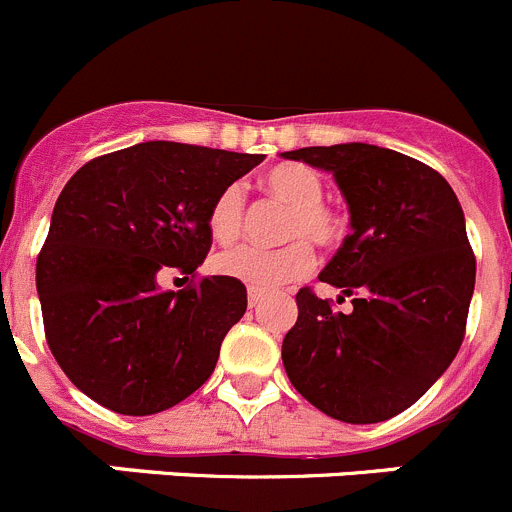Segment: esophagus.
Here are the masks:
<instances>
[{"instance_id": "34e87169", "label": "esophagus", "mask_w": 512, "mask_h": 512, "mask_svg": "<svg viewBox=\"0 0 512 512\" xmlns=\"http://www.w3.org/2000/svg\"><path fill=\"white\" fill-rule=\"evenodd\" d=\"M261 302H264V294L256 292V289H248V307L259 309Z\"/></svg>"}]
</instances>
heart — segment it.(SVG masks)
<instances>
[{"mask_svg": "<svg viewBox=\"0 0 512 512\" xmlns=\"http://www.w3.org/2000/svg\"><path fill=\"white\" fill-rule=\"evenodd\" d=\"M264 190L276 200L292 208L284 238L289 246L279 251L238 246L233 251L220 253L215 259V271L228 279H236L256 292H274L289 281L307 276L314 266L312 248L304 238L317 246H332L345 233V218L337 210L327 208L325 182L312 167L299 162H281L271 167L261 180ZM243 190L238 185H228L215 195L208 210V231L215 243H233L241 236L243 228Z\"/></svg>", "mask_w": 512, "mask_h": 512, "instance_id": "b5f03b06", "label": "heart"}]
</instances>
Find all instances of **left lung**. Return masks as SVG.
I'll return each instance as SVG.
<instances>
[{
    "instance_id": "1",
    "label": "left lung",
    "mask_w": 512,
    "mask_h": 512,
    "mask_svg": "<svg viewBox=\"0 0 512 512\" xmlns=\"http://www.w3.org/2000/svg\"><path fill=\"white\" fill-rule=\"evenodd\" d=\"M281 157L335 177L353 231L320 274L353 297V312L299 289L297 325L281 342L289 381L345 424L391 419L439 381L462 345L475 292L462 205L439 172L375 144Z\"/></svg>"
}]
</instances>
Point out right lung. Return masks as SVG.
<instances>
[{
  "label": "right lung",
  "instance_id": "1",
  "mask_svg": "<svg viewBox=\"0 0 512 512\" xmlns=\"http://www.w3.org/2000/svg\"><path fill=\"white\" fill-rule=\"evenodd\" d=\"M261 154L142 142L83 164L60 192L37 259V297L55 360L78 391L149 416L198 391L246 312V287L195 274L210 251L208 210Z\"/></svg>",
  "mask_w": 512,
  "mask_h": 512
}]
</instances>
